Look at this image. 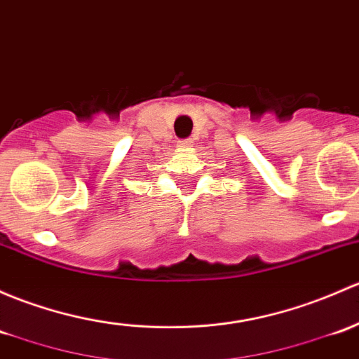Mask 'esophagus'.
Listing matches in <instances>:
<instances>
[{
  "label": "esophagus",
  "instance_id": "34e87169",
  "mask_svg": "<svg viewBox=\"0 0 359 359\" xmlns=\"http://www.w3.org/2000/svg\"><path fill=\"white\" fill-rule=\"evenodd\" d=\"M179 146L180 148H191L192 139H182V141H179Z\"/></svg>",
  "mask_w": 359,
  "mask_h": 359
}]
</instances>
